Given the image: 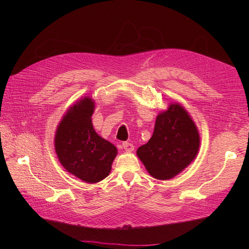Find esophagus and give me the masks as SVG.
Returning <instances> with one entry per match:
<instances>
[{
    "mask_svg": "<svg viewBox=\"0 0 249 249\" xmlns=\"http://www.w3.org/2000/svg\"><path fill=\"white\" fill-rule=\"evenodd\" d=\"M123 146H124L125 152H127V153H131V152H133V150H134V145L132 144L131 142H127V141L124 142L123 143Z\"/></svg>",
    "mask_w": 249,
    "mask_h": 249,
    "instance_id": "esophagus-1",
    "label": "esophagus"
}]
</instances>
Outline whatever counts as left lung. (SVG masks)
Masks as SVG:
<instances>
[{"instance_id":"obj_1","label":"left lung","mask_w":249,"mask_h":249,"mask_svg":"<svg viewBox=\"0 0 249 249\" xmlns=\"http://www.w3.org/2000/svg\"><path fill=\"white\" fill-rule=\"evenodd\" d=\"M199 147V135L193 120L178 104H171L156 119L152 138L137 149L149 175L169 179L184 170Z\"/></svg>"}]
</instances>
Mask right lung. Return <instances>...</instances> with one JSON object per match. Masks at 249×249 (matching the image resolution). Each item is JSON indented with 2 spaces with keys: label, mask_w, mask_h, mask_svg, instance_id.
Returning <instances> with one entry per match:
<instances>
[{
  "label": "right lung",
  "mask_w": 249,
  "mask_h": 249,
  "mask_svg": "<svg viewBox=\"0 0 249 249\" xmlns=\"http://www.w3.org/2000/svg\"><path fill=\"white\" fill-rule=\"evenodd\" d=\"M94 103L89 97L73 105L59 124L55 149L63 167L86 183H97L109 176L116 147L97 135L91 116Z\"/></svg>",
  "instance_id": "add662e5"
}]
</instances>
